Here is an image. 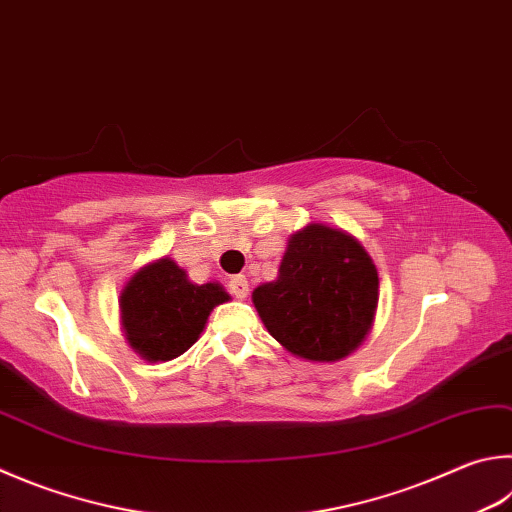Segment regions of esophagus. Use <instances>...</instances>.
<instances>
[{
  "instance_id": "1",
  "label": "esophagus",
  "mask_w": 512,
  "mask_h": 512,
  "mask_svg": "<svg viewBox=\"0 0 512 512\" xmlns=\"http://www.w3.org/2000/svg\"><path fill=\"white\" fill-rule=\"evenodd\" d=\"M228 288H230V293L237 297V300H244V297L248 295V280L244 275H235V277H230Z\"/></svg>"
}]
</instances>
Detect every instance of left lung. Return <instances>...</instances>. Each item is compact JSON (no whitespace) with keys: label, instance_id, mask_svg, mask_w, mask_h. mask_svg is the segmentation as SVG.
<instances>
[{"label":"left lung","instance_id":"1","mask_svg":"<svg viewBox=\"0 0 512 512\" xmlns=\"http://www.w3.org/2000/svg\"><path fill=\"white\" fill-rule=\"evenodd\" d=\"M271 336L293 356L336 362L374 324L378 271L349 232L309 224L291 235L275 282L253 291Z\"/></svg>","mask_w":512,"mask_h":512}]
</instances>
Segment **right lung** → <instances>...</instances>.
I'll list each match as a JSON object with an SVG mask.
<instances>
[{
  "label": "right lung",
  "mask_w": 512,
  "mask_h": 512,
  "mask_svg": "<svg viewBox=\"0 0 512 512\" xmlns=\"http://www.w3.org/2000/svg\"><path fill=\"white\" fill-rule=\"evenodd\" d=\"M228 300L221 284H192L174 259L161 257L134 273L123 288L120 320L138 356L167 362L199 340L210 311Z\"/></svg>",
  "instance_id": "obj_1"
}]
</instances>
